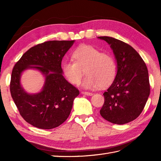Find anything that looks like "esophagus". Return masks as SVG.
Returning a JSON list of instances; mask_svg holds the SVG:
<instances>
[{"instance_id":"34e87169","label":"esophagus","mask_w":161,"mask_h":161,"mask_svg":"<svg viewBox=\"0 0 161 161\" xmlns=\"http://www.w3.org/2000/svg\"><path fill=\"white\" fill-rule=\"evenodd\" d=\"M81 94L86 95H89V96H91V95H93V93H90V92H85V91L81 92Z\"/></svg>"}]
</instances>
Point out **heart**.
Listing matches in <instances>:
<instances>
[{"mask_svg":"<svg viewBox=\"0 0 161 161\" xmlns=\"http://www.w3.org/2000/svg\"><path fill=\"white\" fill-rule=\"evenodd\" d=\"M72 57L74 61H66L62 64L64 77L70 84L79 85L85 74L82 82L85 89L93 90L111 85L117 73L115 61L110 54L101 53L97 47L81 45L75 49Z\"/></svg>","mask_w":161,"mask_h":161,"instance_id":"b5f03b06","label":"heart"}]
</instances>
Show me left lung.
<instances>
[{
  "label": "left lung",
  "mask_w": 161,
  "mask_h": 161,
  "mask_svg": "<svg viewBox=\"0 0 161 161\" xmlns=\"http://www.w3.org/2000/svg\"><path fill=\"white\" fill-rule=\"evenodd\" d=\"M110 45L117 63L114 81L104 92L100 115L114 124L124 125L141 114L150 93L148 70L135 49L109 36H98Z\"/></svg>",
  "instance_id": "8db88e82"
}]
</instances>
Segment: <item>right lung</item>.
<instances>
[{"instance_id": "1", "label": "right lung", "mask_w": 161, "mask_h": 161, "mask_svg": "<svg viewBox=\"0 0 161 161\" xmlns=\"http://www.w3.org/2000/svg\"><path fill=\"white\" fill-rule=\"evenodd\" d=\"M75 41H49L38 44L23 54L12 73L10 92L20 115L35 127L51 129L69 116L73 100L80 91L63 76L61 61ZM39 71L44 77L42 89L29 94L20 84L23 72Z\"/></svg>"}]
</instances>
